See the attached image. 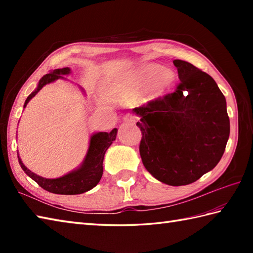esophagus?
I'll use <instances>...</instances> for the list:
<instances>
[{
	"instance_id": "esophagus-1",
	"label": "esophagus",
	"mask_w": 253,
	"mask_h": 253,
	"mask_svg": "<svg viewBox=\"0 0 253 253\" xmlns=\"http://www.w3.org/2000/svg\"><path fill=\"white\" fill-rule=\"evenodd\" d=\"M123 121H124V123H126V124H133V123H135V116L131 115V114H126L125 116L123 117Z\"/></svg>"
}]
</instances>
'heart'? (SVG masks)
I'll list each match as a JSON object with an SVG mask.
<instances>
[{"label": "heart", "instance_id": "b5f03b06", "mask_svg": "<svg viewBox=\"0 0 253 253\" xmlns=\"http://www.w3.org/2000/svg\"><path fill=\"white\" fill-rule=\"evenodd\" d=\"M170 80L168 82H161L159 77V68L149 67L144 69L143 73L133 80L130 85L129 94L126 95V101L140 99L147 93L154 90L155 92L164 91L166 87H169Z\"/></svg>", "mask_w": 253, "mask_h": 253}]
</instances>
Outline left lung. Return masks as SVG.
<instances>
[{
	"label": "left lung",
	"mask_w": 253,
	"mask_h": 253,
	"mask_svg": "<svg viewBox=\"0 0 253 253\" xmlns=\"http://www.w3.org/2000/svg\"><path fill=\"white\" fill-rule=\"evenodd\" d=\"M180 84L173 93L133 109L140 117V157L154 178L185 186L212 170L226 148V99L210 75L175 60Z\"/></svg>",
	"instance_id": "left-lung-1"
}]
</instances>
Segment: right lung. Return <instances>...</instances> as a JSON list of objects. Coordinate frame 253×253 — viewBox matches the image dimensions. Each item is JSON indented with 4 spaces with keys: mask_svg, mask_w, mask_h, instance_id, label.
Instances as JSON below:
<instances>
[{
    "mask_svg": "<svg viewBox=\"0 0 253 253\" xmlns=\"http://www.w3.org/2000/svg\"><path fill=\"white\" fill-rule=\"evenodd\" d=\"M71 73V68L64 67L54 69V71H51L49 74L44 75L39 80V84H38L34 92H31L28 95V98L26 99L24 109L28 104V102L45 84L54 83L57 79H66L64 76H66V75H69ZM79 88L84 93V89L82 87ZM116 128H114L111 132L100 131L92 133L90 137L88 151L85 153L83 163L76 169L58 177V178H44V177L35 174L34 171H31L24 165L23 161L19 158V154L17 152L18 162L20 168L23 169L25 173L31 179H34L41 188H43L44 190L50 191L52 193H56V195H80V193L91 190L93 187L99 184L102 174H103L104 154L106 150L113 143V141L116 139Z\"/></svg>",
    "mask_w": 253,
    "mask_h": 253,
    "instance_id": "obj_1",
    "label": "right lung"
}]
</instances>
